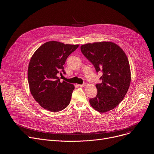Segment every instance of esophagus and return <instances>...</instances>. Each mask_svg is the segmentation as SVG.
I'll list each match as a JSON object with an SVG mask.
<instances>
[{
  "instance_id": "obj_1",
  "label": "esophagus",
  "mask_w": 154,
  "mask_h": 154,
  "mask_svg": "<svg viewBox=\"0 0 154 154\" xmlns=\"http://www.w3.org/2000/svg\"><path fill=\"white\" fill-rule=\"evenodd\" d=\"M78 86H80V87H84V86H86V83H83L82 85L79 84V85H78Z\"/></svg>"
}]
</instances>
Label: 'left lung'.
Returning <instances> with one entry per match:
<instances>
[{"instance_id":"obj_1","label":"left lung","mask_w":154,"mask_h":154,"mask_svg":"<svg viewBox=\"0 0 154 154\" xmlns=\"http://www.w3.org/2000/svg\"><path fill=\"white\" fill-rule=\"evenodd\" d=\"M81 52L98 72H103L96 84L97 94L90 99L91 106L100 113L116 108L124 98L130 84L131 72L128 58L116 44L109 41L88 43Z\"/></svg>"}]
</instances>
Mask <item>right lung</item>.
Masks as SVG:
<instances>
[{"label":"right lung","instance_id":"add662e5","mask_svg":"<svg viewBox=\"0 0 154 154\" xmlns=\"http://www.w3.org/2000/svg\"><path fill=\"white\" fill-rule=\"evenodd\" d=\"M79 45H64L56 41L46 42L33 54L28 68V81L30 93L42 107L58 112L70 103L74 85L60 82L63 65L68 56Z\"/></svg>","mask_w":154,"mask_h":154}]
</instances>
